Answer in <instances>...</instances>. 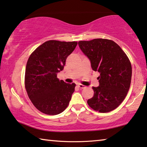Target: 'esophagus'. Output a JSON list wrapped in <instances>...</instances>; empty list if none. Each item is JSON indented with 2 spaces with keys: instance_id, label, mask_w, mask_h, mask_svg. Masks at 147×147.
Instances as JSON below:
<instances>
[{
  "instance_id": "esophagus-1",
  "label": "esophagus",
  "mask_w": 147,
  "mask_h": 147,
  "mask_svg": "<svg viewBox=\"0 0 147 147\" xmlns=\"http://www.w3.org/2000/svg\"><path fill=\"white\" fill-rule=\"evenodd\" d=\"M78 87L79 88H80V89H84V88H86V86H84V85H82V84H78Z\"/></svg>"
}]
</instances>
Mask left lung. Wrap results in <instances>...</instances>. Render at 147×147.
Masks as SVG:
<instances>
[{
  "label": "left lung",
  "mask_w": 147,
  "mask_h": 147,
  "mask_svg": "<svg viewBox=\"0 0 147 147\" xmlns=\"http://www.w3.org/2000/svg\"><path fill=\"white\" fill-rule=\"evenodd\" d=\"M79 46L88 57L93 71L99 72V86L93 87L94 95L88 100L93 110L107 113L122 103L130 88L132 67L126 54L111 40L97 38L80 41Z\"/></svg>",
  "instance_id": "8db88e82"
}]
</instances>
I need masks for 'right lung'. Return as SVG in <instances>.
<instances>
[{
    "label": "right lung",
    "mask_w": 147,
    "mask_h": 147,
    "mask_svg": "<svg viewBox=\"0 0 147 147\" xmlns=\"http://www.w3.org/2000/svg\"><path fill=\"white\" fill-rule=\"evenodd\" d=\"M77 44L49 40L38 46L28 59L25 88L33 105L44 114H59L69 105L76 84L59 80L57 74L63 70Z\"/></svg>",
    "instance_id": "1"
}]
</instances>
